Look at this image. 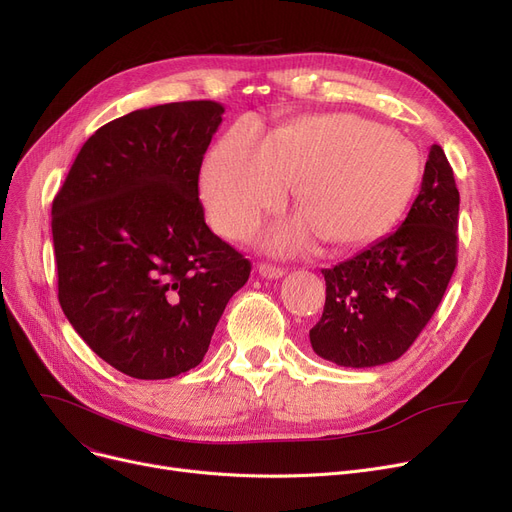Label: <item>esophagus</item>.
<instances>
[{
    "label": "esophagus",
    "instance_id": "1",
    "mask_svg": "<svg viewBox=\"0 0 512 512\" xmlns=\"http://www.w3.org/2000/svg\"><path fill=\"white\" fill-rule=\"evenodd\" d=\"M257 270L263 278H282L284 276V268H280V265H274V263H259Z\"/></svg>",
    "mask_w": 512,
    "mask_h": 512
}]
</instances>
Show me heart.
<instances>
[{"label": "heart", "mask_w": 512, "mask_h": 512, "mask_svg": "<svg viewBox=\"0 0 512 512\" xmlns=\"http://www.w3.org/2000/svg\"><path fill=\"white\" fill-rule=\"evenodd\" d=\"M416 150L355 115L299 117L265 140L251 123L232 127L209 152L201 194L213 226L249 234L282 207L293 184L303 217L268 234L274 251H305L316 236L360 247L393 228L418 182Z\"/></svg>", "instance_id": "obj_1"}]
</instances>
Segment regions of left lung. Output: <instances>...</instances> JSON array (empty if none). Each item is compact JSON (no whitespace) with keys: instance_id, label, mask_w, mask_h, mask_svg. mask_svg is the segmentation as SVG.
Returning <instances> with one entry per match:
<instances>
[{"instance_id":"8db88e82","label":"left lung","mask_w":512,"mask_h":512,"mask_svg":"<svg viewBox=\"0 0 512 512\" xmlns=\"http://www.w3.org/2000/svg\"><path fill=\"white\" fill-rule=\"evenodd\" d=\"M460 194L433 144L408 217L393 234L322 270L326 303L309 341L320 358L347 368L393 362L433 318L456 270Z\"/></svg>"}]
</instances>
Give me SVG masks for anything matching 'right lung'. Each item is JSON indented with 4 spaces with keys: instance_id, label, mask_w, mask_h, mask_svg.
Listing matches in <instances>:
<instances>
[{
    "instance_id": "right-lung-1",
    "label": "right lung",
    "mask_w": 512,
    "mask_h": 512,
    "mask_svg": "<svg viewBox=\"0 0 512 512\" xmlns=\"http://www.w3.org/2000/svg\"><path fill=\"white\" fill-rule=\"evenodd\" d=\"M213 100L133 110L83 144L52 203L58 301L119 372L171 379L203 362L251 261L205 224L198 173Z\"/></svg>"
}]
</instances>
